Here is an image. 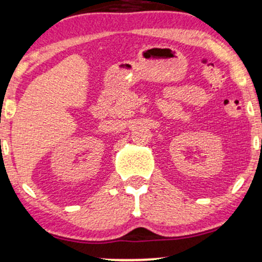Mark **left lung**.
Listing matches in <instances>:
<instances>
[{
    "label": "left lung",
    "mask_w": 262,
    "mask_h": 262,
    "mask_svg": "<svg viewBox=\"0 0 262 262\" xmlns=\"http://www.w3.org/2000/svg\"><path fill=\"white\" fill-rule=\"evenodd\" d=\"M261 146H262V141H261Z\"/></svg>",
    "instance_id": "8db88e82"
}]
</instances>
